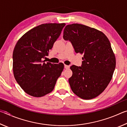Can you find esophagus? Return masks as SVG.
<instances>
[{
  "label": "esophagus",
  "mask_w": 127,
  "mask_h": 127,
  "mask_svg": "<svg viewBox=\"0 0 127 127\" xmlns=\"http://www.w3.org/2000/svg\"><path fill=\"white\" fill-rule=\"evenodd\" d=\"M64 68H65V69H69V66L67 65H64Z\"/></svg>",
  "instance_id": "esophagus-1"
}]
</instances>
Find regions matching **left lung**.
Wrapping results in <instances>:
<instances>
[{
    "label": "left lung",
    "instance_id": "left-lung-1",
    "mask_svg": "<svg viewBox=\"0 0 127 127\" xmlns=\"http://www.w3.org/2000/svg\"><path fill=\"white\" fill-rule=\"evenodd\" d=\"M63 38L76 53L83 55L81 66H70L69 83L73 93L82 99L97 97L110 83L116 65L114 54L106 36L94 28L73 23L66 26Z\"/></svg>",
    "mask_w": 127,
    "mask_h": 127
}]
</instances>
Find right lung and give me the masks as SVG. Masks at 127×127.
I'll return each mask as SVG.
<instances>
[{
	"label": "right lung",
	"mask_w": 127,
	"mask_h": 127,
	"mask_svg": "<svg viewBox=\"0 0 127 127\" xmlns=\"http://www.w3.org/2000/svg\"><path fill=\"white\" fill-rule=\"evenodd\" d=\"M65 23H45L34 27L17 41L13 53V70L26 93L39 97L54 89L64 64L45 63V56L59 37Z\"/></svg>",
	"instance_id": "1"
}]
</instances>
